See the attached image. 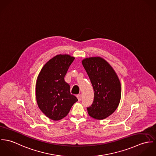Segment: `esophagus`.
Segmentation results:
<instances>
[{
  "mask_svg": "<svg viewBox=\"0 0 156 156\" xmlns=\"http://www.w3.org/2000/svg\"><path fill=\"white\" fill-rule=\"evenodd\" d=\"M77 97L78 100H79V101L82 100V95H81V94H78V95H77Z\"/></svg>",
  "mask_w": 156,
  "mask_h": 156,
  "instance_id": "esophagus-1",
  "label": "esophagus"
}]
</instances>
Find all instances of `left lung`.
Returning <instances> with one entry per match:
<instances>
[{
  "label": "left lung",
  "instance_id": "left-lung-1",
  "mask_svg": "<svg viewBox=\"0 0 156 156\" xmlns=\"http://www.w3.org/2000/svg\"><path fill=\"white\" fill-rule=\"evenodd\" d=\"M92 85L94 98L87 108L89 116L103 119L110 116L118 108L121 95V83L115 71L103 58H86L82 61Z\"/></svg>",
  "mask_w": 156,
  "mask_h": 156
}]
</instances>
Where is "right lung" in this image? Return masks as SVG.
<instances>
[{
    "label": "right lung",
    "mask_w": 156,
    "mask_h": 156,
    "mask_svg": "<svg viewBox=\"0 0 156 156\" xmlns=\"http://www.w3.org/2000/svg\"><path fill=\"white\" fill-rule=\"evenodd\" d=\"M74 58L56 55L41 69L36 83V98L40 110L50 119L58 121L66 117L78 101L71 94L69 85L64 80Z\"/></svg>",
    "instance_id": "add662e5"
}]
</instances>
